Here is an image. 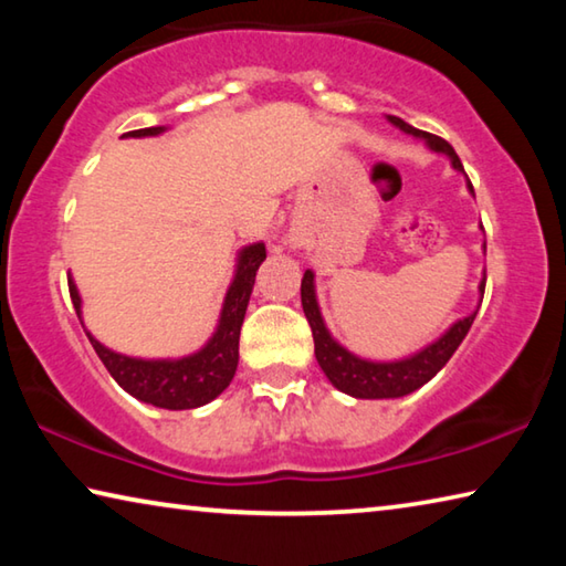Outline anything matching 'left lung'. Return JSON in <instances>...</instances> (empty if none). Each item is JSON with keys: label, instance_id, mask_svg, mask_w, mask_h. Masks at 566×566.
Segmentation results:
<instances>
[{"label": "left lung", "instance_id": "8db88e82", "mask_svg": "<svg viewBox=\"0 0 566 566\" xmlns=\"http://www.w3.org/2000/svg\"><path fill=\"white\" fill-rule=\"evenodd\" d=\"M387 119L405 134L424 139V145L429 149L437 151V155H447L457 171H464L462 161H459L457 151L449 142H444L442 137H434V134L429 132L415 129L411 124H407L399 117H391V114ZM467 187L474 195V187L469 179H467ZM484 252H486V244H484ZM484 282L486 280H482V284H479V294L482 296H484ZM302 310L306 314V322H310L312 327L314 354H317L322 371L339 391L357 399H397V397L411 395V391H417L419 387H424L427 381L432 379L449 361V357L457 352V347L467 337V332L472 327V322L479 312L474 310L469 317L454 322L442 337L432 344H427L424 349L411 354V357L395 359V361H371L352 354L347 347H342V344L332 337L327 324L322 319L317 290H314V274L310 270H306L302 276Z\"/></svg>", "mask_w": 566, "mask_h": 566}]
</instances>
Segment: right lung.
<instances>
[{"label":"right lung","instance_id":"right-lung-1","mask_svg":"<svg viewBox=\"0 0 566 566\" xmlns=\"http://www.w3.org/2000/svg\"><path fill=\"white\" fill-rule=\"evenodd\" d=\"M167 127H147L127 132L124 137H157ZM266 260V249L262 242H254L237 254L234 280L229 284L222 314L212 337L202 349L179 359H139L127 354L112 352L104 347L87 332L94 352L99 354L114 381L129 391L134 399L147 401L159 409H197L217 399L229 387L237 361H239V332L247 314L249 296L254 290V276L260 264ZM70 294L76 310V317L82 322V296L76 292V284L70 276Z\"/></svg>","mask_w":566,"mask_h":566}]
</instances>
